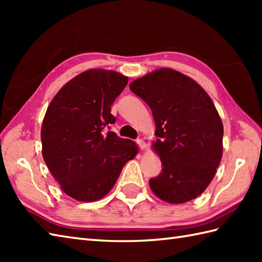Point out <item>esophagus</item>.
<instances>
[{"mask_svg":"<svg viewBox=\"0 0 262 262\" xmlns=\"http://www.w3.org/2000/svg\"><path fill=\"white\" fill-rule=\"evenodd\" d=\"M136 144H137V146L140 147L141 149H144V148L146 147V143L144 142L143 140H137V141H136Z\"/></svg>","mask_w":262,"mask_h":262,"instance_id":"esophagus-1","label":"esophagus"}]
</instances>
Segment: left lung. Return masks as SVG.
I'll return each mask as SVG.
<instances>
[{
    "label": "left lung",
    "mask_w": 262,
    "mask_h": 262,
    "mask_svg": "<svg viewBox=\"0 0 262 262\" xmlns=\"http://www.w3.org/2000/svg\"><path fill=\"white\" fill-rule=\"evenodd\" d=\"M129 89L148 104L157 125L153 147L163 168L149 179L152 191L170 204L198 197L223 153V124L211 99L197 82L171 69L154 71Z\"/></svg>",
    "instance_id": "1"
}]
</instances>
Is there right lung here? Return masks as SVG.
<instances>
[{
    "label": "right lung",
    "mask_w": 262,
    "mask_h": 262,
    "mask_svg": "<svg viewBox=\"0 0 262 262\" xmlns=\"http://www.w3.org/2000/svg\"><path fill=\"white\" fill-rule=\"evenodd\" d=\"M127 82L114 71L89 70L66 83L47 108L42 158L62 190L80 202L104 197L137 153L135 142L105 133L116 122L110 109Z\"/></svg>",
    "instance_id": "obj_1"
}]
</instances>
